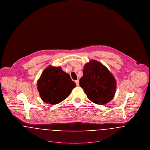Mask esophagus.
<instances>
[{
	"mask_svg": "<svg viewBox=\"0 0 150 150\" xmlns=\"http://www.w3.org/2000/svg\"><path fill=\"white\" fill-rule=\"evenodd\" d=\"M75 83H76V84L77 86H79V80L78 79L76 80H75Z\"/></svg>",
	"mask_w": 150,
	"mask_h": 150,
	"instance_id": "obj_1",
	"label": "esophagus"
}]
</instances>
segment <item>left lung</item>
Returning <instances> with one entry per match:
<instances>
[{
    "mask_svg": "<svg viewBox=\"0 0 150 150\" xmlns=\"http://www.w3.org/2000/svg\"><path fill=\"white\" fill-rule=\"evenodd\" d=\"M79 84L88 99L96 104H106L115 96V77L104 65L96 60H91L84 65Z\"/></svg>",
    "mask_w": 150,
    "mask_h": 150,
    "instance_id": "1",
    "label": "left lung"
}]
</instances>
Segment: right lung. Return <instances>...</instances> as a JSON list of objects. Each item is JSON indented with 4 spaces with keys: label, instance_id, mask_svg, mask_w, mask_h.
Here are the masks:
<instances>
[{
    "label": "right lung",
    "instance_id": "1",
    "mask_svg": "<svg viewBox=\"0 0 150 150\" xmlns=\"http://www.w3.org/2000/svg\"><path fill=\"white\" fill-rule=\"evenodd\" d=\"M75 87V83L61 67H47L37 81V89L41 99L52 105L62 102Z\"/></svg>",
    "mask_w": 150,
    "mask_h": 150
}]
</instances>
